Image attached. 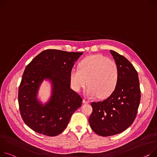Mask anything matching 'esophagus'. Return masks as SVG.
I'll use <instances>...</instances> for the list:
<instances>
[{"label": "esophagus", "mask_w": 157, "mask_h": 157, "mask_svg": "<svg viewBox=\"0 0 157 157\" xmlns=\"http://www.w3.org/2000/svg\"><path fill=\"white\" fill-rule=\"evenodd\" d=\"M82 102H83V103H89L90 101L89 100H86V99H84V100H83Z\"/></svg>", "instance_id": "1"}]
</instances>
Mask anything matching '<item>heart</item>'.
<instances>
[{"mask_svg":"<svg viewBox=\"0 0 157 157\" xmlns=\"http://www.w3.org/2000/svg\"><path fill=\"white\" fill-rule=\"evenodd\" d=\"M70 78L75 91H79L88 84V96L105 98L111 95L117 85L119 70L113 61L102 55H95L82 60L79 69L72 68Z\"/></svg>","mask_w":157,"mask_h":157,"instance_id":"heart-1","label":"heart"}]
</instances>
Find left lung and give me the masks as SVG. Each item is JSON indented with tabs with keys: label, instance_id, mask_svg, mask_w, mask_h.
<instances>
[{
	"label": "left lung",
	"instance_id": "1",
	"mask_svg": "<svg viewBox=\"0 0 157 157\" xmlns=\"http://www.w3.org/2000/svg\"><path fill=\"white\" fill-rule=\"evenodd\" d=\"M119 70L117 85L105 100L93 101L90 127L101 136H110L128 129L136 117L141 99L138 72L123 56L110 50Z\"/></svg>",
	"mask_w": 157,
	"mask_h": 157
}]
</instances>
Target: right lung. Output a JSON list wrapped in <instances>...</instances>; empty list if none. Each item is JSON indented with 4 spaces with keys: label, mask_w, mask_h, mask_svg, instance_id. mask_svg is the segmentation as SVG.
<instances>
[{
    "label": "right lung",
    "mask_w": 157,
    "mask_h": 157,
    "mask_svg": "<svg viewBox=\"0 0 157 157\" xmlns=\"http://www.w3.org/2000/svg\"><path fill=\"white\" fill-rule=\"evenodd\" d=\"M82 52L47 49L28 64L18 90L21 116L34 131L48 136L59 135L66 129L72 113L81 106L82 99L70 88L71 71ZM49 78L53 93L45 106L36 100L40 82Z\"/></svg>",
    "instance_id": "add662e5"
}]
</instances>
